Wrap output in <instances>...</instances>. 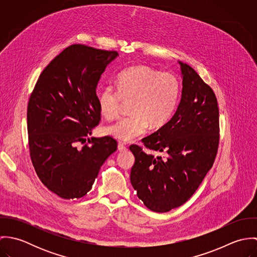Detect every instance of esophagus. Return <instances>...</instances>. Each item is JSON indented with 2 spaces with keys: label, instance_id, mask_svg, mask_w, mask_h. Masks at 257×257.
Masks as SVG:
<instances>
[{
  "label": "esophagus",
  "instance_id": "34e87169",
  "mask_svg": "<svg viewBox=\"0 0 257 257\" xmlns=\"http://www.w3.org/2000/svg\"><path fill=\"white\" fill-rule=\"evenodd\" d=\"M117 149H118V151H120V152H123V151H125L127 148H126V147H125L123 144L119 143V144L117 145Z\"/></svg>",
  "mask_w": 257,
  "mask_h": 257
}]
</instances>
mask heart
<instances>
[{
	"instance_id": "heart-1",
	"label": "heart",
	"mask_w": 257,
	"mask_h": 257,
	"mask_svg": "<svg viewBox=\"0 0 257 257\" xmlns=\"http://www.w3.org/2000/svg\"><path fill=\"white\" fill-rule=\"evenodd\" d=\"M117 92L105 88L99 97L102 114L107 119L116 118L123 103L130 104L132 115L105 128V133L118 141L128 143L144 136L150 126H164L176 109L180 85L173 74L159 72L145 65H136L121 71L116 79Z\"/></svg>"
}]
</instances>
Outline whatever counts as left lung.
I'll return each instance as SVG.
<instances>
[{"label": "left lung", "mask_w": 257, "mask_h": 257, "mask_svg": "<svg viewBox=\"0 0 257 257\" xmlns=\"http://www.w3.org/2000/svg\"><path fill=\"white\" fill-rule=\"evenodd\" d=\"M182 74L181 100L170 120L143 139L154 156L131 146L136 161L131 182L147 208L165 213L186 203L212 168L220 140L216 95L188 64Z\"/></svg>", "instance_id": "left-lung-1"}]
</instances>
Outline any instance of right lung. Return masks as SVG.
I'll use <instances>...</instances> for the list:
<instances>
[{
  "instance_id": "1",
  "label": "right lung",
  "mask_w": 257,
  "mask_h": 257,
  "mask_svg": "<svg viewBox=\"0 0 257 257\" xmlns=\"http://www.w3.org/2000/svg\"><path fill=\"white\" fill-rule=\"evenodd\" d=\"M117 56L116 51L70 45L44 68L30 97L32 162L40 181L62 199L85 196L116 150L111 137H88L101 120L98 82ZM78 142L85 145L78 148Z\"/></svg>"
}]
</instances>
